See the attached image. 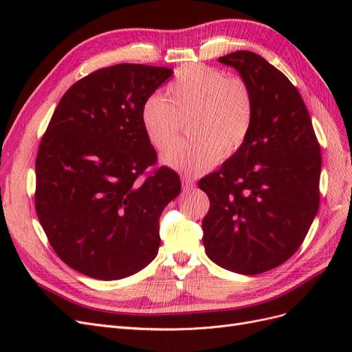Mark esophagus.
Returning <instances> with one entry per match:
<instances>
[{"instance_id": "obj_1", "label": "esophagus", "mask_w": 352, "mask_h": 352, "mask_svg": "<svg viewBox=\"0 0 352 352\" xmlns=\"http://www.w3.org/2000/svg\"><path fill=\"white\" fill-rule=\"evenodd\" d=\"M195 186V182L190 177H188V176H184L182 177V188H184V190H189V189H192Z\"/></svg>"}]
</instances>
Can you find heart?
<instances>
[{"label": "heart", "instance_id": "b5f03b06", "mask_svg": "<svg viewBox=\"0 0 352 352\" xmlns=\"http://www.w3.org/2000/svg\"><path fill=\"white\" fill-rule=\"evenodd\" d=\"M191 116L192 140L171 142L179 130V116ZM255 104L252 89L241 76L221 69L192 65L180 69L167 85L164 98L151 95L142 104L141 123L155 150L171 143L162 162L188 175L206 173L221 157L236 154L252 131Z\"/></svg>", "mask_w": 352, "mask_h": 352}]
</instances>
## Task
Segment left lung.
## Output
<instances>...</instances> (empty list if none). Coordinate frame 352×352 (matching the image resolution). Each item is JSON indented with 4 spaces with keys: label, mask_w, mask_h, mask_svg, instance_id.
I'll use <instances>...</instances> for the list:
<instances>
[{
    "label": "left lung",
    "mask_w": 352,
    "mask_h": 352,
    "mask_svg": "<svg viewBox=\"0 0 352 352\" xmlns=\"http://www.w3.org/2000/svg\"><path fill=\"white\" fill-rule=\"evenodd\" d=\"M236 69L254 95L252 131L220 170L199 180L210 198L204 248L220 267L258 274L301 247L320 204V145L300 92L251 51L219 58Z\"/></svg>",
    "instance_id": "1"
}]
</instances>
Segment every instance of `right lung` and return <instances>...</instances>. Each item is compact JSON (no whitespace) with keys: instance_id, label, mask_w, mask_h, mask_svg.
Here are the masks:
<instances>
[{"instance_id":"obj_1","label":"right lung","mask_w":352,"mask_h":352,"mask_svg":"<svg viewBox=\"0 0 352 352\" xmlns=\"http://www.w3.org/2000/svg\"><path fill=\"white\" fill-rule=\"evenodd\" d=\"M172 69L116 65L63 95L36 155L35 208L56 254L100 280L135 274L160 247V216L180 192L175 170L160 167L141 109Z\"/></svg>"}]
</instances>
